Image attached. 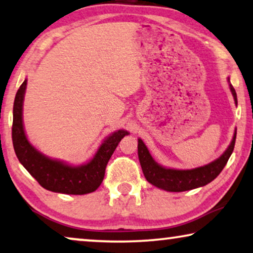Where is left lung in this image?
Here are the masks:
<instances>
[{
  "mask_svg": "<svg viewBox=\"0 0 253 253\" xmlns=\"http://www.w3.org/2000/svg\"><path fill=\"white\" fill-rule=\"evenodd\" d=\"M229 86L234 96V99H235V102L237 104L235 90H234V87L230 84ZM235 139L236 132L234 133L233 140L228 146V148L226 149V152L219 159L208 164V166L195 168V169L192 170L167 169V168L159 166L153 160L144 141L141 139H138L139 162H140L145 178L152 185L161 189L168 190V192H185V190H190L206 186L218 177L227 162H228L230 155H232L234 146H235Z\"/></svg>",
  "mask_w": 253,
  "mask_h": 253,
  "instance_id": "8db88e82",
  "label": "left lung"
}]
</instances>
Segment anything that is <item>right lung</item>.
Masks as SVG:
<instances>
[{"label": "right lung", "instance_id": "add662e5", "mask_svg": "<svg viewBox=\"0 0 253 253\" xmlns=\"http://www.w3.org/2000/svg\"><path fill=\"white\" fill-rule=\"evenodd\" d=\"M27 80L17 91L13 104L12 142L16 155L36 181L51 192L83 195L92 193L104 180L105 170L119 142L127 132L119 130L106 139L89 163L80 167L67 166L42 155L29 144L23 126V101Z\"/></svg>", "mask_w": 253, "mask_h": 253}]
</instances>
